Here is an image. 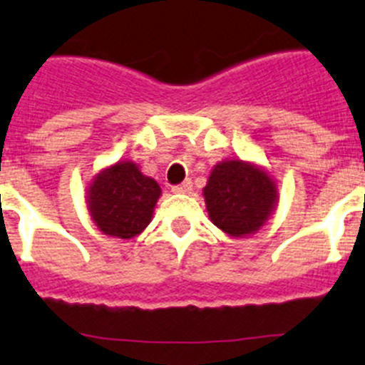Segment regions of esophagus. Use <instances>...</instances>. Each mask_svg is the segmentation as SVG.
Returning a JSON list of instances; mask_svg holds the SVG:
<instances>
[{"label": "esophagus", "mask_w": 365, "mask_h": 365, "mask_svg": "<svg viewBox=\"0 0 365 365\" xmlns=\"http://www.w3.org/2000/svg\"><path fill=\"white\" fill-rule=\"evenodd\" d=\"M173 192L175 194H189L190 190H192V183H190V180H185L183 183H180V185H175L173 187Z\"/></svg>", "instance_id": "1"}]
</instances>
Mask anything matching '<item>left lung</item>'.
Masks as SVG:
<instances>
[{"label": "left lung", "mask_w": 365, "mask_h": 365, "mask_svg": "<svg viewBox=\"0 0 365 365\" xmlns=\"http://www.w3.org/2000/svg\"><path fill=\"white\" fill-rule=\"evenodd\" d=\"M208 219L230 237L257 233L278 205V187L262 165L222 160L214 165L203 187Z\"/></svg>", "instance_id": "1"}]
</instances>
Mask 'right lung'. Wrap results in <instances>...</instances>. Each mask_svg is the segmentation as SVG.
Returning <instances> with one entry per match:
<instances>
[{
    "mask_svg": "<svg viewBox=\"0 0 365 365\" xmlns=\"http://www.w3.org/2000/svg\"><path fill=\"white\" fill-rule=\"evenodd\" d=\"M162 189L132 160L101 169L87 187V210L101 233L133 239L151 222Z\"/></svg>",
    "mask_w": 365,
    "mask_h": 365,
    "instance_id": "add662e5",
    "label": "right lung"
}]
</instances>
